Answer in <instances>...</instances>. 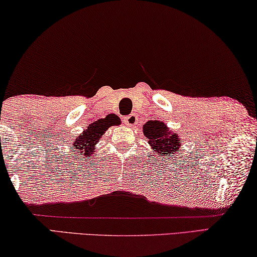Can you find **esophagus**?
<instances>
[{"instance_id":"34e87169","label":"esophagus","mask_w":257,"mask_h":257,"mask_svg":"<svg viewBox=\"0 0 257 257\" xmlns=\"http://www.w3.org/2000/svg\"><path fill=\"white\" fill-rule=\"evenodd\" d=\"M124 120H125V124L127 126H136L139 120V117L138 115H136V113H131L130 116L125 117Z\"/></svg>"}]
</instances>
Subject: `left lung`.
I'll return each mask as SVG.
<instances>
[{"label": "left lung", "instance_id": "1", "mask_svg": "<svg viewBox=\"0 0 257 257\" xmlns=\"http://www.w3.org/2000/svg\"><path fill=\"white\" fill-rule=\"evenodd\" d=\"M142 132L148 140L150 149L159 157L167 158L168 162V157L176 158L181 148H183L179 134L172 131L162 120H148L142 127Z\"/></svg>", "mask_w": 257, "mask_h": 257}]
</instances>
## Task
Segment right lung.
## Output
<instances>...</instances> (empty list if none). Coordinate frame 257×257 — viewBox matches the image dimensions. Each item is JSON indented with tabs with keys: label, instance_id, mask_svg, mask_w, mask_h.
<instances>
[{
	"label": "right lung",
	"instance_id": "add662e5",
	"mask_svg": "<svg viewBox=\"0 0 257 257\" xmlns=\"http://www.w3.org/2000/svg\"><path fill=\"white\" fill-rule=\"evenodd\" d=\"M119 119L115 115H110L106 118H101L95 120L94 123L90 124L84 130L83 133L78 134L73 142L71 150H75L74 153H77L78 156L90 157L95 153L96 144L100 141V139L103 137L107 130L113 125H118ZM83 158H81L82 161Z\"/></svg>",
	"mask_w": 257,
	"mask_h": 257
}]
</instances>
